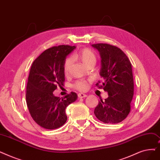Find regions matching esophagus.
Instances as JSON below:
<instances>
[{
  "instance_id": "obj_1",
  "label": "esophagus",
  "mask_w": 160,
  "mask_h": 160,
  "mask_svg": "<svg viewBox=\"0 0 160 160\" xmlns=\"http://www.w3.org/2000/svg\"><path fill=\"white\" fill-rule=\"evenodd\" d=\"M78 97H79V98H84V97H87V95L81 93H78Z\"/></svg>"
}]
</instances>
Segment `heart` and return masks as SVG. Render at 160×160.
Segmentation results:
<instances>
[{"label": "heart", "instance_id": "b5f03b06", "mask_svg": "<svg viewBox=\"0 0 160 160\" xmlns=\"http://www.w3.org/2000/svg\"><path fill=\"white\" fill-rule=\"evenodd\" d=\"M73 59H77L81 61L86 67L89 66L92 64H95L97 61V57L95 53L88 48H85L79 51L77 53H75L72 55ZM72 63V60L71 58H67L63 64V72L65 74H68L70 68ZM89 85V82L87 80H78L76 81L72 85V88L75 89H77L80 92H84L88 89Z\"/></svg>", "mask_w": 160, "mask_h": 160}]
</instances>
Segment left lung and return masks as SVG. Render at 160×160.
I'll use <instances>...</instances> for the list:
<instances>
[{
	"mask_svg": "<svg viewBox=\"0 0 160 160\" xmlns=\"http://www.w3.org/2000/svg\"><path fill=\"white\" fill-rule=\"evenodd\" d=\"M99 51L101 58L100 75L103 80L96 86L108 92L105 101H99L94 114L105 123L122 122L131 110L134 83L131 63L127 55L116 46L108 44L92 45Z\"/></svg>",
	"mask_w": 160,
	"mask_h": 160,
	"instance_id": "1",
	"label": "left lung"
}]
</instances>
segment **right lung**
<instances>
[{"label": "right lung", "mask_w": 160, "mask_h": 160, "mask_svg": "<svg viewBox=\"0 0 160 160\" xmlns=\"http://www.w3.org/2000/svg\"><path fill=\"white\" fill-rule=\"evenodd\" d=\"M76 46L60 45L45 50L33 61L28 78L26 102L34 121L42 128L54 129L67 122L65 108L78 98L71 92L64 97H55L53 92L63 86V64Z\"/></svg>", "instance_id": "right-lung-1"}]
</instances>
